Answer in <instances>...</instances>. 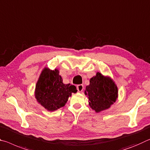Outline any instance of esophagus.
<instances>
[{
    "label": "esophagus",
    "mask_w": 150,
    "mask_h": 150,
    "mask_svg": "<svg viewBox=\"0 0 150 150\" xmlns=\"http://www.w3.org/2000/svg\"><path fill=\"white\" fill-rule=\"evenodd\" d=\"M77 90L79 92H81L83 90H84V86H83L82 84H79L77 86Z\"/></svg>",
    "instance_id": "obj_1"
}]
</instances>
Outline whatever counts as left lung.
<instances>
[{
  "label": "left lung",
  "mask_w": 150,
  "mask_h": 150,
  "mask_svg": "<svg viewBox=\"0 0 150 150\" xmlns=\"http://www.w3.org/2000/svg\"><path fill=\"white\" fill-rule=\"evenodd\" d=\"M85 94L89 99V105L96 112L108 109L117 98V88L111 78L97 72L86 87Z\"/></svg>",
  "instance_id": "8db88e82"
}]
</instances>
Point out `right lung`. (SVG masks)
<instances>
[{"label":"right lung","mask_w":150,"mask_h":150,"mask_svg":"<svg viewBox=\"0 0 150 150\" xmlns=\"http://www.w3.org/2000/svg\"><path fill=\"white\" fill-rule=\"evenodd\" d=\"M76 92L75 86L63 84L57 69L45 68L36 83L35 97L39 104L51 112L64 106L72 93Z\"/></svg>","instance_id":"1"}]
</instances>
